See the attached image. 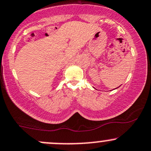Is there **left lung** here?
Listing matches in <instances>:
<instances>
[{"mask_svg":"<svg viewBox=\"0 0 151 151\" xmlns=\"http://www.w3.org/2000/svg\"><path fill=\"white\" fill-rule=\"evenodd\" d=\"M120 86H121V85H120ZM120 86H119V87H120ZM119 87H118V88H119ZM116 88H115V89H116Z\"/></svg>","mask_w":151,"mask_h":151,"instance_id":"1","label":"left lung"}]
</instances>
